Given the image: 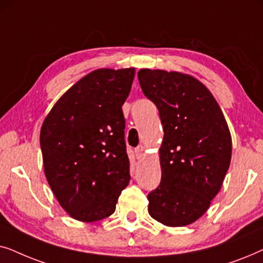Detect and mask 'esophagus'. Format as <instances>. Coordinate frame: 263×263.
Listing matches in <instances>:
<instances>
[{"mask_svg": "<svg viewBox=\"0 0 263 263\" xmlns=\"http://www.w3.org/2000/svg\"><path fill=\"white\" fill-rule=\"evenodd\" d=\"M135 154L138 159H142L143 156H145V147L143 146H139L138 148L135 149Z\"/></svg>", "mask_w": 263, "mask_h": 263, "instance_id": "esophagus-1", "label": "esophagus"}]
</instances>
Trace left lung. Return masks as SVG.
Masks as SVG:
<instances>
[{
  "mask_svg": "<svg viewBox=\"0 0 263 263\" xmlns=\"http://www.w3.org/2000/svg\"><path fill=\"white\" fill-rule=\"evenodd\" d=\"M138 78L164 129L161 182L147 196L148 213L171 228L193 224L220 192L231 163L228 122L210 89L192 75L145 68Z\"/></svg>",
  "mask_w": 263,
  "mask_h": 263,
  "instance_id": "1",
  "label": "left lung"
}]
</instances>
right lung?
Returning <instances> with one entry per match:
<instances>
[{"label": "right lung", "instance_id": "1", "mask_svg": "<svg viewBox=\"0 0 263 263\" xmlns=\"http://www.w3.org/2000/svg\"><path fill=\"white\" fill-rule=\"evenodd\" d=\"M135 68H100L57 100L41 129L44 174L61 207L93 222L115 212L129 184L123 105Z\"/></svg>", "mask_w": 263, "mask_h": 263}]
</instances>
